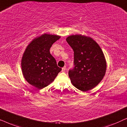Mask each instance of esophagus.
<instances>
[{"label": "esophagus", "instance_id": "esophagus-1", "mask_svg": "<svg viewBox=\"0 0 127 127\" xmlns=\"http://www.w3.org/2000/svg\"><path fill=\"white\" fill-rule=\"evenodd\" d=\"M66 66H64L62 68V72H65V71L66 70Z\"/></svg>", "mask_w": 127, "mask_h": 127}]
</instances>
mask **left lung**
I'll return each instance as SVG.
<instances>
[{"mask_svg":"<svg viewBox=\"0 0 127 127\" xmlns=\"http://www.w3.org/2000/svg\"><path fill=\"white\" fill-rule=\"evenodd\" d=\"M74 51V67L69 70L72 84L82 91L96 87L105 76L106 62L102 50L92 38L80 34L67 37Z\"/></svg>","mask_w":127,"mask_h":127,"instance_id":"1","label":"left lung"}]
</instances>
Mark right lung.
I'll list each match as a JSON object with an SVG mask.
<instances>
[{
    "instance_id": "obj_1",
    "label": "right lung",
    "mask_w": 127,
    "mask_h": 127,
    "mask_svg": "<svg viewBox=\"0 0 127 127\" xmlns=\"http://www.w3.org/2000/svg\"><path fill=\"white\" fill-rule=\"evenodd\" d=\"M60 38L57 35L42 34L33 40L24 52L21 61L24 77L39 89L53 82L62 70L50 52L52 45Z\"/></svg>"
}]
</instances>
